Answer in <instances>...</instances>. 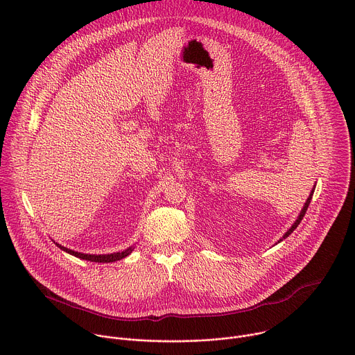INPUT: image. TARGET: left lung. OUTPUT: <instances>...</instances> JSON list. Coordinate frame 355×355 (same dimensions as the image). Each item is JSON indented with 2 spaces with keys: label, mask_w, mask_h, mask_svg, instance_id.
<instances>
[{
  "label": "left lung",
  "mask_w": 355,
  "mask_h": 355,
  "mask_svg": "<svg viewBox=\"0 0 355 355\" xmlns=\"http://www.w3.org/2000/svg\"><path fill=\"white\" fill-rule=\"evenodd\" d=\"M313 191H315V188H313V189H312V192H311V195H309V198H308V199H306V204H305V205H303V208H302V211H300V214H299V216H297V219H296V220H295V223H293V225H292V226H291V229H289V230H288V232H286V233H285V234H284V237H282V239H286V237H288V236H289V234H291V233H292V232H293V230H295V229H296V227H297V225H299V223H300V222H302V219H303V216H305V214H306V211H308V208H309V204H311V199H312V195H313ZM282 239H281V240H282ZM281 240H279V241H281ZM279 241H278V243H279Z\"/></svg>",
  "instance_id": "left-lung-1"
}]
</instances>
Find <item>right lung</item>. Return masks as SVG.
<instances>
[{"label":"right lung","mask_w":355,"mask_h":355,"mask_svg":"<svg viewBox=\"0 0 355 355\" xmlns=\"http://www.w3.org/2000/svg\"><path fill=\"white\" fill-rule=\"evenodd\" d=\"M58 247H60L63 251L69 252V254L74 256V257H78L81 260H87V261H92V263H115V261H119L125 257H128L130 252L133 251V247H129L121 252H112V254H84V252H78V251H74V250H70L67 247H63L62 244H58Z\"/></svg>","instance_id":"1"}]
</instances>
